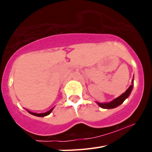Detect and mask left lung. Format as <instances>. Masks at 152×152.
Masks as SVG:
<instances>
[{"instance_id": "8db88e82", "label": "left lung", "mask_w": 152, "mask_h": 152, "mask_svg": "<svg viewBox=\"0 0 152 152\" xmlns=\"http://www.w3.org/2000/svg\"><path fill=\"white\" fill-rule=\"evenodd\" d=\"M133 79L132 80V84L129 86V88L126 90V92L123 93V94H121L119 96L116 97V99L113 100L112 101L108 102V103H99V102H96L97 103V105L103 109H113L117 107L118 106L121 105L122 103L124 102L126 99L129 97L132 92V90L133 88Z\"/></svg>"}]
</instances>
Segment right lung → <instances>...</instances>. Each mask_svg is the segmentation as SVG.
<instances>
[{"label": "right lung", "instance_id": "1", "mask_svg": "<svg viewBox=\"0 0 152 152\" xmlns=\"http://www.w3.org/2000/svg\"><path fill=\"white\" fill-rule=\"evenodd\" d=\"M53 109H54V107L51 109L50 110L47 111V112H45V113H33V112H31V111H29V110H27V111L29 112V113L32 114V115H33V116H39V117H44V116H48V115H49V114L52 113V110H53Z\"/></svg>", "mask_w": 152, "mask_h": 152}]
</instances>
